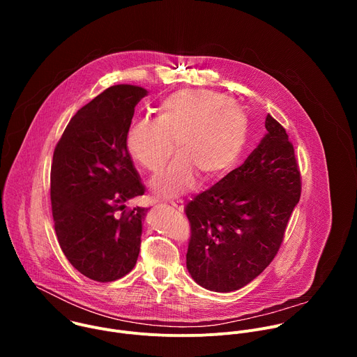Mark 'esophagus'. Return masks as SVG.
Returning <instances> with one entry per match:
<instances>
[{
    "label": "esophagus",
    "mask_w": 357,
    "mask_h": 357,
    "mask_svg": "<svg viewBox=\"0 0 357 357\" xmlns=\"http://www.w3.org/2000/svg\"><path fill=\"white\" fill-rule=\"evenodd\" d=\"M171 206L178 211V212H183V202L182 200H171Z\"/></svg>",
    "instance_id": "1"
}]
</instances>
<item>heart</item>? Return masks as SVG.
Listing matches in <instances>:
<instances>
[{
  "label": "heart",
  "mask_w": 357,
  "mask_h": 357,
  "mask_svg": "<svg viewBox=\"0 0 357 357\" xmlns=\"http://www.w3.org/2000/svg\"><path fill=\"white\" fill-rule=\"evenodd\" d=\"M247 134V117L233 101L215 91L181 90L155 109L154 123L132 121L126 132L130 157L152 175L172 157L169 169L152 182L158 196L172 197L190 189L196 174L215 181L237 161Z\"/></svg>",
  "instance_id": "heart-1"
}]
</instances>
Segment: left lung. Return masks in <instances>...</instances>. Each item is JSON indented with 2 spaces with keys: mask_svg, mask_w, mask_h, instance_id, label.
Returning <instances> with one entry per match:
<instances>
[{
  "mask_svg": "<svg viewBox=\"0 0 357 357\" xmlns=\"http://www.w3.org/2000/svg\"><path fill=\"white\" fill-rule=\"evenodd\" d=\"M267 134L243 165L190 200L186 267L203 288L236 291L274 260L301 197V172L285 128L270 114Z\"/></svg>",
  "mask_w": 357,
  "mask_h": 357,
  "instance_id": "8db88e82",
  "label": "left lung"
}]
</instances>
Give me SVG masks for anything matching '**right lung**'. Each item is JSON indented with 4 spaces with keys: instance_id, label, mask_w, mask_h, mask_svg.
Instances as JSON below:
<instances>
[{
    "instance_id": "obj_1",
    "label": "right lung",
    "mask_w": 357,
    "mask_h": 357,
    "mask_svg": "<svg viewBox=\"0 0 357 357\" xmlns=\"http://www.w3.org/2000/svg\"><path fill=\"white\" fill-rule=\"evenodd\" d=\"M145 96V89L132 84L106 89L72 117L54 151L56 237L69 263L93 281H116L138 259L148 209L124 205L145 192L124 141Z\"/></svg>"
}]
</instances>
